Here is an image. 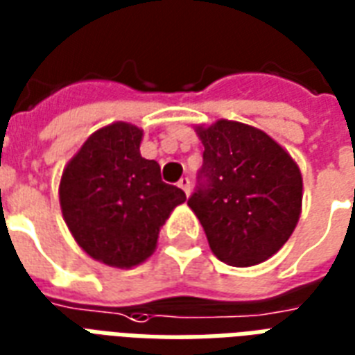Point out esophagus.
<instances>
[{"mask_svg":"<svg viewBox=\"0 0 355 355\" xmlns=\"http://www.w3.org/2000/svg\"><path fill=\"white\" fill-rule=\"evenodd\" d=\"M178 187L183 189V193L189 196V193H191V180H189V178H181L180 183H178Z\"/></svg>","mask_w":355,"mask_h":355,"instance_id":"34e87169","label":"esophagus"}]
</instances>
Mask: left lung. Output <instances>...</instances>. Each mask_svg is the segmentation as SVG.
Segmentation results:
<instances>
[{"instance_id": "obj_1", "label": "left lung", "mask_w": 355, "mask_h": 355, "mask_svg": "<svg viewBox=\"0 0 355 355\" xmlns=\"http://www.w3.org/2000/svg\"><path fill=\"white\" fill-rule=\"evenodd\" d=\"M202 139L198 187L187 204L217 259L263 263L286 244L302 204V175L289 153L250 124L221 119L196 126Z\"/></svg>"}]
</instances>
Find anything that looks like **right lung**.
<instances>
[{"instance_id": "add662e5", "label": "right lung", "mask_w": 355, "mask_h": 355, "mask_svg": "<svg viewBox=\"0 0 355 355\" xmlns=\"http://www.w3.org/2000/svg\"><path fill=\"white\" fill-rule=\"evenodd\" d=\"M144 130L113 123L90 136L60 180L64 221L83 252L103 265L130 268L155 252L160 227L185 193L160 178L139 153Z\"/></svg>"}]
</instances>
